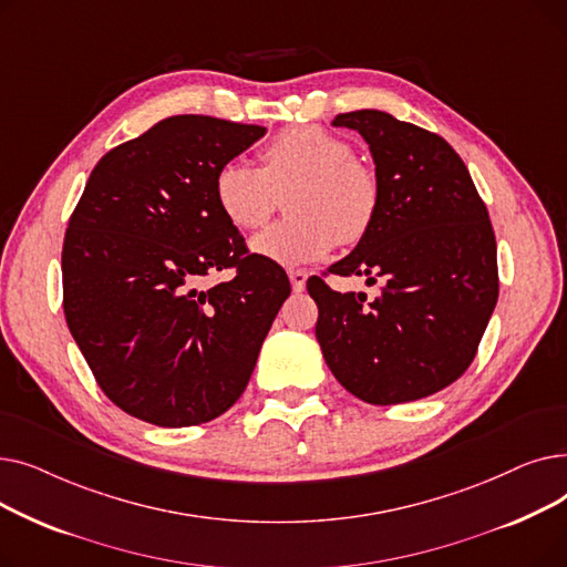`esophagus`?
<instances>
[{
    "label": "esophagus",
    "mask_w": 567,
    "mask_h": 567,
    "mask_svg": "<svg viewBox=\"0 0 567 567\" xmlns=\"http://www.w3.org/2000/svg\"><path fill=\"white\" fill-rule=\"evenodd\" d=\"M289 280H291V289H293V291H303V289H306L308 274L301 271V268H291V271H289Z\"/></svg>",
    "instance_id": "obj_1"
}]
</instances>
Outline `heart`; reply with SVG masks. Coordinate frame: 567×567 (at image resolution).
Listing matches in <instances>:
<instances>
[{"mask_svg": "<svg viewBox=\"0 0 567 567\" xmlns=\"http://www.w3.org/2000/svg\"><path fill=\"white\" fill-rule=\"evenodd\" d=\"M264 167L225 163L214 178V197L225 220L241 231L261 227L280 195L289 223L268 227L252 250L282 266L315 261L338 241L359 244L379 208V184L370 167L353 158L347 140L319 126H289L261 152Z\"/></svg>", "mask_w": 567, "mask_h": 567, "instance_id": "heart-1", "label": "heart"}]
</instances>
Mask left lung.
Listing matches in <instances>:
<instances>
[{
	"label": "left lung",
	"mask_w": 567,
	"mask_h": 567,
	"mask_svg": "<svg viewBox=\"0 0 567 567\" xmlns=\"http://www.w3.org/2000/svg\"><path fill=\"white\" fill-rule=\"evenodd\" d=\"M370 144L379 208L370 231L329 274L381 278L379 296L310 278L326 365L368 404L427 398L473 363L498 299L487 206L441 135L379 110L333 118ZM323 274V276H329Z\"/></svg>",
	"instance_id": "obj_1"
}]
</instances>
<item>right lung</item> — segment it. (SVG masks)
I'll return each instance as SVG.
<instances>
[{
	"instance_id": "1",
	"label": "right lung",
	"mask_w": 567,
	"mask_h": 567,
	"mask_svg": "<svg viewBox=\"0 0 567 567\" xmlns=\"http://www.w3.org/2000/svg\"><path fill=\"white\" fill-rule=\"evenodd\" d=\"M264 126L178 114L114 146L89 174L62 250L64 315L101 391L135 419H218L250 381L289 296L214 197L220 165ZM231 267L235 278L204 288Z\"/></svg>"
}]
</instances>
